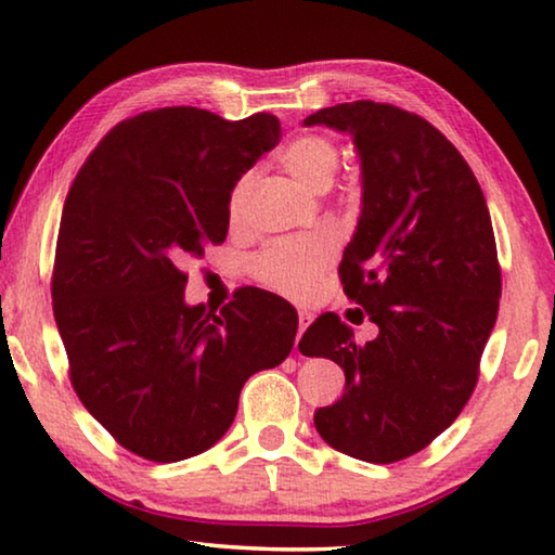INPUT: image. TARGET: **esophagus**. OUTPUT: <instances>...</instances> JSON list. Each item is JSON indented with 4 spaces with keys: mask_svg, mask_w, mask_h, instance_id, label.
<instances>
[{
    "mask_svg": "<svg viewBox=\"0 0 555 555\" xmlns=\"http://www.w3.org/2000/svg\"><path fill=\"white\" fill-rule=\"evenodd\" d=\"M311 321H313V313H308V311H298V337L304 335V331L308 325H311ZM298 337H296V345H298Z\"/></svg>",
    "mask_w": 555,
    "mask_h": 555,
    "instance_id": "obj_1",
    "label": "esophagus"
}]
</instances>
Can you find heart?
Here are the masks:
<instances>
[{"instance_id":"b5f03b06","label":"heart","mask_w":555,"mask_h":555,"mask_svg":"<svg viewBox=\"0 0 555 555\" xmlns=\"http://www.w3.org/2000/svg\"><path fill=\"white\" fill-rule=\"evenodd\" d=\"M281 164H284L286 171L294 176V181L304 185L306 191L323 193L331 188L337 168H340V154H337V146L331 139L308 134L296 139V142H291L284 149ZM249 191L251 176H244L230 195L232 220L242 218ZM331 257L333 242L323 237V234H318V237L271 244L264 255L255 261V271L267 286L276 288L279 294L291 298H306L313 294L318 279H321Z\"/></svg>"}]
</instances>
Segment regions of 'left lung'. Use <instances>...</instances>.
Listing matches in <instances>:
<instances>
[{
    "mask_svg": "<svg viewBox=\"0 0 555 555\" xmlns=\"http://www.w3.org/2000/svg\"><path fill=\"white\" fill-rule=\"evenodd\" d=\"M304 127L350 134L360 156L362 210L340 279L379 327L357 345L325 313L300 337L306 357L345 372V393L313 424L345 455L397 463L443 434L475 389L502 296L490 210L457 149L406 109L357 100Z\"/></svg>",
    "mask_w": 555,
    "mask_h": 555,
    "instance_id": "left-lung-1",
    "label": "left lung"
}]
</instances>
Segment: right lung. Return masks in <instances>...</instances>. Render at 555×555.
I'll list each match as a JSON object with an SVG mask.
<instances>
[{
    "instance_id": "obj_1",
    "label": "right lung",
    "mask_w": 555,
    "mask_h": 555,
    "mask_svg": "<svg viewBox=\"0 0 555 555\" xmlns=\"http://www.w3.org/2000/svg\"><path fill=\"white\" fill-rule=\"evenodd\" d=\"M279 134L267 112H144L102 139L65 198L51 294L70 382L119 446L154 463L218 443L244 382L294 347L288 300L244 288L212 313L185 304L181 271L228 237L234 185Z\"/></svg>"
}]
</instances>
